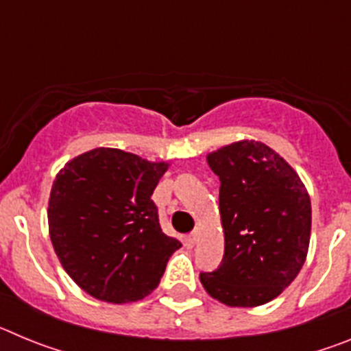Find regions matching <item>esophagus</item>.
Returning <instances> with one entry per match:
<instances>
[{"label":"esophagus","instance_id":"34e87169","mask_svg":"<svg viewBox=\"0 0 351 351\" xmlns=\"http://www.w3.org/2000/svg\"><path fill=\"white\" fill-rule=\"evenodd\" d=\"M198 235H200V228H198V226H197V228H195V230L191 232V235H190L191 243H197V241H198Z\"/></svg>","mask_w":351,"mask_h":351}]
</instances>
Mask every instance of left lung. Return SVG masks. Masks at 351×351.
<instances>
[{
    "instance_id": "left-lung-1",
    "label": "left lung",
    "mask_w": 351,
    "mask_h": 351,
    "mask_svg": "<svg viewBox=\"0 0 351 351\" xmlns=\"http://www.w3.org/2000/svg\"><path fill=\"white\" fill-rule=\"evenodd\" d=\"M219 178L225 255L200 281L213 299L253 308L276 299L306 262L311 200L297 172L269 145L241 141L207 154Z\"/></svg>"
}]
</instances>
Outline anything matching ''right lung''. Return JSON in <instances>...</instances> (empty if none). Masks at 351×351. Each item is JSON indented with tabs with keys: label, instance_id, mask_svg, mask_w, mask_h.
<instances>
[{
	"label": "right lung",
	"instance_id": "obj_1",
	"mask_svg": "<svg viewBox=\"0 0 351 351\" xmlns=\"http://www.w3.org/2000/svg\"><path fill=\"white\" fill-rule=\"evenodd\" d=\"M167 169L165 161L98 147L56 176L47 210L52 246L68 276L95 299H142L181 247L161 232L151 198Z\"/></svg>",
	"mask_w": 351,
	"mask_h": 351
}]
</instances>
